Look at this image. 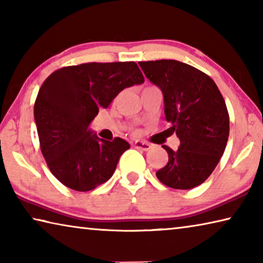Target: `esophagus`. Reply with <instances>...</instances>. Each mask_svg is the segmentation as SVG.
Masks as SVG:
<instances>
[{
	"label": "esophagus",
	"mask_w": 263,
	"mask_h": 263,
	"mask_svg": "<svg viewBox=\"0 0 263 263\" xmlns=\"http://www.w3.org/2000/svg\"><path fill=\"white\" fill-rule=\"evenodd\" d=\"M133 146H135L136 148L141 149V151H148L151 147H152V145L144 141H136L135 144H133Z\"/></svg>",
	"instance_id": "1"
}]
</instances>
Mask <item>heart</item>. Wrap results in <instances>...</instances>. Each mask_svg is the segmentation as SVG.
Segmentation results:
<instances>
[{"mask_svg": "<svg viewBox=\"0 0 263 263\" xmlns=\"http://www.w3.org/2000/svg\"><path fill=\"white\" fill-rule=\"evenodd\" d=\"M151 87H153V86H147V87H145V88H144V90H145V89H147V88H151ZM135 133H136V131H135Z\"/></svg>", "mask_w": 263, "mask_h": 263, "instance_id": "heart-1", "label": "heart"}]
</instances>
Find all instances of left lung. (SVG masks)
<instances>
[{
  "label": "left lung",
  "mask_w": 263,
  "mask_h": 263,
  "mask_svg": "<svg viewBox=\"0 0 263 263\" xmlns=\"http://www.w3.org/2000/svg\"><path fill=\"white\" fill-rule=\"evenodd\" d=\"M149 81L162 90L164 114L180 146L168 153L166 166L157 177L173 189L202 184L215 171L224 153L230 133V116L215 81L193 66L176 60L140 61Z\"/></svg>",
  "instance_id": "8db88e82"
}]
</instances>
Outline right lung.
Wrapping results in <instances>:
<instances>
[{"instance_id": "1", "label": "right lung", "mask_w": 263, "mask_h": 263, "mask_svg": "<svg viewBox=\"0 0 263 263\" xmlns=\"http://www.w3.org/2000/svg\"><path fill=\"white\" fill-rule=\"evenodd\" d=\"M144 81L135 61L87 62L48 75L34 102V121L43 157L62 184L90 191L112 176L130 144L99 139L88 126L124 88Z\"/></svg>"}]
</instances>
